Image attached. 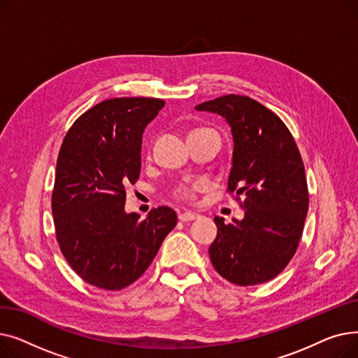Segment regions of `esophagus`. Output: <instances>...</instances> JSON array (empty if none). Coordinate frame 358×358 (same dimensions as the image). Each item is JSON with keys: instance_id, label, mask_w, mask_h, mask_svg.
I'll return each mask as SVG.
<instances>
[{"instance_id": "34e87169", "label": "esophagus", "mask_w": 358, "mask_h": 358, "mask_svg": "<svg viewBox=\"0 0 358 358\" xmlns=\"http://www.w3.org/2000/svg\"><path fill=\"white\" fill-rule=\"evenodd\" d=\"M197 217H199V215H197V213H194V212H182V213H180V215H178V219H180L181 222L196 220Z\"/></svg>"}]
</instances>
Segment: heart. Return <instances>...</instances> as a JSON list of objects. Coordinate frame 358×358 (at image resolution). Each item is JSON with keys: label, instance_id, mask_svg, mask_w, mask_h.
<instances>
[{"label": "heart", "instance_id": "1", "mask_svg": "<svg viewBox=\"0 0 358 358\" xmlns=\"http://www.w3.org/2000/svg\"><path fill=\"white\" fill-rule=\"evenodd\" d=\"M208 181L206 180H196V181H182L176 185L173 194L185 201H193L196 199V193L200 190L208 189Z\"/></svg>", "mask_w": 358, "mask_h": 358}]
</instances>
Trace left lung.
<instances>
[{"instance_id": "obj_1", "label": "left lung", "mask_w": 358, "mask_h": 358, "mask_svg": "<svg viewBox=\"0 0 358 358\" xmlns=\"http://www.w3.org/2000/svg\"><path fill=\"white\" fill-rule=\"evenodd\" d=\"M196 108L217 113L231 126L235 145L227 192L245 210V217L228 224L215 217L212 264L234 285L266 283L287 267L302 238L309 208L302 157L283 120L247 96L228 94Z\"/></svg>"}]
</instances>
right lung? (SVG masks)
<instances>
[{
	"label": "right lung",
	"instance_id": "obj_1",
	"mask_svg": "<svg viewBox=\"0 0 358 358\" xmlns=\"http://www.w3.org/2000/svg\"><path fill=\"white\" fill-rule=\"evenodd\" d=\"M164 104L150 97L104 100L83 113L64 138L52 192L56 241L91 286H130L177 224L168 206L143 220L124 212V187L141 176L142 134Z\"/></svg>",
	"mask_w": 358,
	"mask_h": 358
}]
</instances>
